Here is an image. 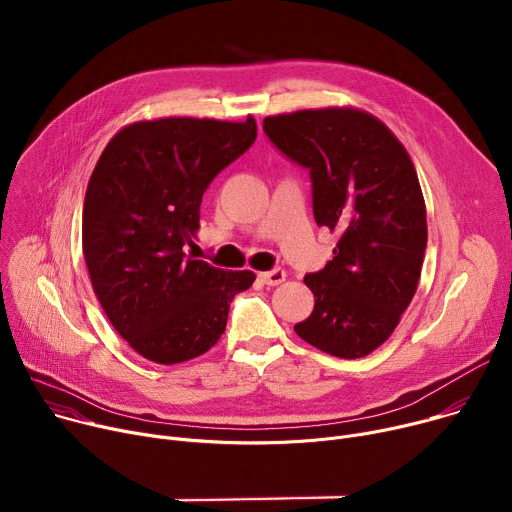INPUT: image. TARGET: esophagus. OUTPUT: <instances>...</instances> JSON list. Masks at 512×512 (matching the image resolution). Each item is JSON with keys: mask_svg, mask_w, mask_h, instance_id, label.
I'll return each mask as SVG.
<instances>
[{"mask_svg": "<svg viewBox=\"0 0 512 512\" xmlns=\"http://www.w3.org/2000/svg\"><path fill=\"white\" fill-rule=\"evenodd\" d=\"M259 279H261L265 285H279V283L285 279V271L277 267V269H273V271L259 273Z\"/></svg>", "mask_w": 512, "mask_h": 512, "instance_id": "1", "label": "esophagus"}]
</instances>
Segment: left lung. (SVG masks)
<instances>
[{"label": "left lung", "instance_id": "8db88e82", "mask_svg": "<svg viewBox=\"0 0 512 512\" xmlns=\"http://www.w3.org/2000/svg\"><path fill=\"white\" fill-rule=\"evenodd\" d=\"M263 131L310 170L316 223L338 233L332 261L304 277L316 304L294 330L332 356H367L419 283L427 218L415 166L383 121L354 107L265 117Z\"/></svg>", "mask_w": 512, "mask_h": 512}]
</instances>
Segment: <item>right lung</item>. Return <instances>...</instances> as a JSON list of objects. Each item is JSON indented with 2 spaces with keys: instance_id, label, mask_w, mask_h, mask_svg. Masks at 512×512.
Wrapping results in <instances>:
<instances>
[{
  "instance_id": "1",
  "label": "right lung",
  "mask_w": 512,
  "mask_h": 512,
  "mask_svg": "<svg viewBox=\"0 0 512 512\" xmlns=\"http://www.w3.org/2000/svg\"><path fill=\"white\" fill-rule=\"evenodd\" d=\"M255 137L251 115L164 117L125 125L103 150L85 194L83 255L103 312L143 358L178 364L210 350L235 294L255 281L184 253L204 190Z\"/></svg>"
}]
</instances>
